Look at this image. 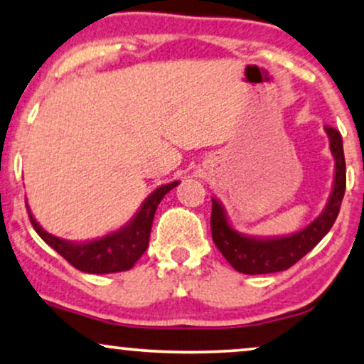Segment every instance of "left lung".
I'll list each match as a JSON object with an SVG mask.
<instances>
[{
  "label": "left lung",
  "instance_id": "1",
  "mask_svg": "<svg viewBox=\"0 0 364 364\" xmlns=\"http://www.w3.org/2000/svg\"><path fill=\"white\" fill-rule=\"evenodd\" d=\"M331 154L334 156V183L326 208L311 224L287 236L258 237L241 235L228 221L224 205L213 197L210 231L218 250L236 272L246 275L284 272L304 258L329 232L338 218L344 191H346V161H344L343 138L338 129L326 127Z\"/></svg>",
  "mask_w": 364,
  "mask_h": 364
}]
</instances>
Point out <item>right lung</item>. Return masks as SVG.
<instances>
[{"label":"right lung","mask_w":364,"mask_h":364,"mask_svg":"<svg viewBox=\"0 0 364 364\" xmlns=\"http://www.w3.org/2000/svg\"><path fill=\"white\" fill-rule=\"evenodd\" d=\"M177 186L178 181L160 186L159 189H155L143 200L138 213L123 228L102 237L82 241V243H75V241H67L62 240V237L48 235L37 223V219L31 216L28 205H26V209H28L30 221L33 224L35 231L38 232V236L50 248L55 250L62 258H65L80 272L105 275V273L127 272L140 259L148 248L155 210L165 194Z\"/></svg>","instance_id":"obj_1"}]
</instances>
